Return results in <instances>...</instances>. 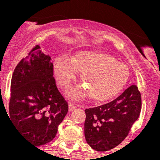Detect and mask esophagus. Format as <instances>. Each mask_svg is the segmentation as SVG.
Masks as SVG:
<instances>
[{
	"label": "esophagus",
	"instance_id": "1",
	"mask_svg": "<svg viewBox=\"0 0 160 160\" xmlns=\"http://www.w3.org/2000/svg\"><path fill=\"white\" fill-rule=\"evenodd\" d=\"M75 108H76V107H75V106L72 103H69L68 104V111H72L73 110L75 109Z\"/></svg>",
	"mask_w": 160,
	"mask_h": 160
}]
</instances>
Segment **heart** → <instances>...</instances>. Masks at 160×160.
<instances>
[{
	"mask_svg": "<svg viewBox=\"0 0 160 160\" xmlns=\"http://www.w3.org/2000/svg\"><path fill=\"white\" fill-rule=\"evenodd\" d=\"M78 71L82 73L81 81L85 89L75 86L68 89L66 95L74 100H80L87 94L93 100H107L122 89L128 78L127 66L104 53L82 52L71 59L64 56L55 59L53 74L60 86H68Z\"/></svg>",
	"mask_w": 160,
	"mask_h": 160,
	"instance_id": "1",
	"label": "heart"
}]
</instances>
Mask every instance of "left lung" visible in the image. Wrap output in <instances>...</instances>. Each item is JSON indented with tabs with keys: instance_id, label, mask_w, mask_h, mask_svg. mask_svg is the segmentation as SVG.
I'll use <instances>...</instances> for the list:
<instances>
[{
	"instance_id": "8db88e82",
	"label": "left lung",
	"mask_w": 160,
	"mask_h": 160,
	"mask_svg": "<svg viewBox=\"0 0 160 160\" xmlns=\"http://www.w3.org/2000/svg\"><path fill=\"white\" fill-rule=\"evenodd\" d=\"M141 108V93L136 86L132 85L111 102L86 109V142L97 151L114 148L128 135Z\"/></svg>"
}]
</instances>
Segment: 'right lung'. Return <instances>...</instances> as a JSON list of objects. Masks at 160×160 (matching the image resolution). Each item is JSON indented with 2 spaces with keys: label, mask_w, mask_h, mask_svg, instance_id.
Segmentation results:
<instances>
[{
  "label": "right lung",
  "mask_w": 160,
  "mask_h": 160,
  "mask_svg": "<svg viewBox=\"0 0 160 160\" xmlns=\"http://www.w3.org/2000/svg\"><path fill=\"white\" fill-rule=\"evenodd\" d=\"M51 58L37 45L16 67L11 80L8 117L35 146L49 143L68 111L57 89Z\"/></svg>",
  "instance_id": "add662e5"
}]
</instances>
